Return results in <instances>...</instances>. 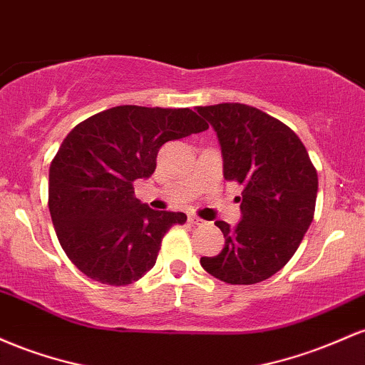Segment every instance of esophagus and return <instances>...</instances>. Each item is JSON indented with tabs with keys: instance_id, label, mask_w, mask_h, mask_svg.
I'll use <instances>...</instances> for the list:
<instances>
[{
	"instance_id": "1",
	"label": "esophagus",
	"mask_w": 365,
	"mask_h": 365,
	"mask_svg": "<svg viewBox=\"0 0 365 365\" xmlns=\"http://www.w3.org/2000/svg\"><path fill=\"white\" fill-rule=\"evenodd\" d=\"M190 222L195 224V226H203V224H207L203 219H200V217L196 215H190Z\"/></svg>"
}]
</instances>
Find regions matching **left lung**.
I'll use <instances>...</instances> for the list:
<instances>
[{
    "instance_id": "left-lung-1",
    "label": "left lung",
    "mask_w": 365,
    "mask_h": 365,
    "mask_svg": "<svg viewBox=\"0 0 365 365\" xmlns=\"http://www.w3.org/2000/svg\"><path fill=\"white\" fill-rule=\"evenodd\" d=\"M219 138L224 178L243 186L241 220L215 226L226 243L202 257L208 274L229 284H255L281 271L314 219L317 170L304 143L281 120L243 103L198 106Z\"/></svg>"
}]
</instances>
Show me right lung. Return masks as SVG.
Segmentation results:
<instances>
[{
  "instance_id": "add662e5",
  "label": "right lung",
  "mask_w": 365,
  "mask_h": 365,
  "mask_svg": "<svg viewBox=\"0 0 365 365\" xmlns=\"http://www.w3.org/2000/svg\"><path fill=\"white\" fill-rule=\"evenodd\" d=\"M208 124L190 108L122 105L77 124L50 165L48 207L72 264L91 279L125 286L155 265L182 212L151 210L133 182L150 178L158 150Z\"/></svg>"
}]
</instances>
